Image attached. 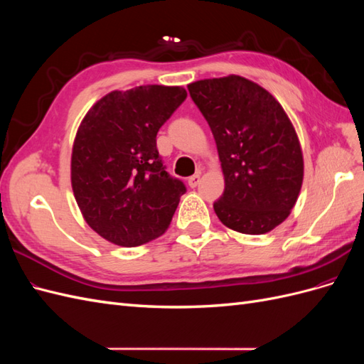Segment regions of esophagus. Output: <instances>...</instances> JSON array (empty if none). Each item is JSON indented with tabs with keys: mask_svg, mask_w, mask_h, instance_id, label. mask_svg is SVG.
<instances>
[{
	"mask_svg": "<svg viewBox=\"0 0 364 364\" xmlns=\"http://www.w3.org/2000/svg\"><path fill=\"white\" fill-rule=\"evenodd\" d=\"M200 178H202V173H200V171H197L196 174L191 176V178H188V185L191 186V188H196V186L199 185Z\"/></svg>",
	"mask_w": 364,
	"mask_h": 364,
	"instance_id": "esophagus-1",
	"label": "esophagus"
}]
</instances>
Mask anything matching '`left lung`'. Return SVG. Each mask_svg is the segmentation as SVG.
Here are the masks:
<instances>
[{"label": "left lung", "mask_w": 364, "mask_h": 364, "mask_svg": "<svg viewBox=\"0 0 364 364\" xmlns=\"http://www.w3.org/2000/svg\"><path fill=\"white\" fill-rule=\"evenodd\" d=\"M213 130L225 193L214 211L226 228L261 235L291 213L304 181V156L281 103L246 77L229 74L188 85Z\"/></svg>", "instance_id": "8db88e82"}]
</instances>
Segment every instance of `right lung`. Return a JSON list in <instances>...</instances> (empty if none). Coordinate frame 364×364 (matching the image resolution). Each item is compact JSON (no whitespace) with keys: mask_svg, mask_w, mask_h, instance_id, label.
<instances>
[{"mask_svg":"<svg viewBox=\"0 0 364 364\" xmlns=\"http://www.w3.org/2000/svg\"><path fill=\"white\" fill-rule=\"evenodd\" d=\"M185 98L182 86L112 91L77 129L73 193L85 222L109 243L135 247L168 229L185 185L165 171L156 135Z\"/></svg>","mask_w":364,"mask_h":364,"instance_id":"obj_1","label":"right lung"}]
</instances>
